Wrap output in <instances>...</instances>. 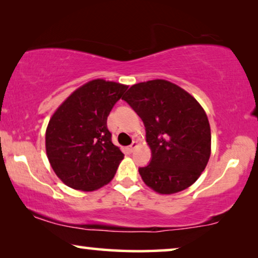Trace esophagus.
I'll return each mask as SVG.
<instances>
[{"label": "esophagus", "mask_w": 258, "mask_h": 258, "mask_svg": "<svg viewBox=\"0 0 258 258\" xmlns=\"http://www.w3.org/2000/svg\"><path fill=\"white\" fill-rule=\"evenodd\" d=\"M137 147H139V143H137V142H133V143L130 144V146L128 147V150L130 151V153H133V151L135 150Z\"/></svg>", "instance_id": "1"}]
</instances>
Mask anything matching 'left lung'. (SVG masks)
I'll return each instance as SVG.
<instances>
[{"label": "left lung", "mask_w": 258, "mask_h": 258, "mask_svg": "<svg viewBox=\"0 0 258 258\" xmlns=\"http://www.w3.org/2000/svg\"><path fill=\"white\" fill-rule=\"evenodd\" d=\"M122 100L146 126L153 157L139 169L143 182L162 195L194 184L211 154L210 124L202 105L177 84L160 79L134 84Z\"/></svg>", "instance_id": "8db88e82"}]
</instances>
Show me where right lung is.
I'll return each mask as SVG.
<instances>
[{
  "label": "right lung",
  "mask_w": 258,
  "mask_h": 258,
  "mask_svg": "<svg viewBox=\"0 0 258 258\" xmlns=\"http://www.w3.org/2000/svg\"><path fill=\"white\" fill-rule=\"evenodd\" d=\"M128 86L91 80L56 109L45 130V151L66 185L94 191L114 178L124 154L111 142L107 118Z\"/></svg>",
  "instance_id": "obj_1"
}]
</instances>
